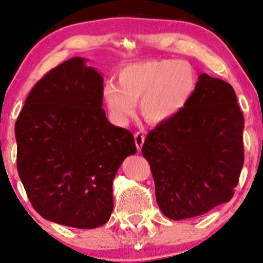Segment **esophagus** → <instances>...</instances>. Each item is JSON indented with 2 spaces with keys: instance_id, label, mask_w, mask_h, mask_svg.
<instances>
[{
  "instance_id": "esophagus-1",
  "label": "esophagus",
  "mask_w": 263,
  "mask_h": 263,
  "mask_svg": "<svg viewBox=\"0 0 263 263\" xmlns=\"http://www.w3.org/2000/svg\"><path fill=\"white\" fill-rule=\"evenodd\" d=\"M144 135L142 134V132H136L135 134V143H136V148H137V151H141L142 149V145L143 143H144Z\"/></svg>"
}]
</instances>
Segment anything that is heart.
Here are the masks:
<instances>
[{"label": "heart", "mask_w": 263, "mask_h": 263, "mask_svg": "<svg viewBox=\"0 0 263 263\" xmlns=\"http://www.w3.org/2000/svg\"><path fill=\"white\" fill-rule=\"evenodd\" d=\"M118 82H105L102 92L115 124L128 120L139 99L143 116L160 124L172 120L187 107L197 87V75L188 62L148 59L124 66Z\"/></svg>", "instance_id": "heart-1"}]
</instances>
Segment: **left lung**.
I'll use <instances>...</instances> for the list:
<instances>
[{"label": "left lung", "mask_w": 263, "mask_h": 263, "mask_svg": "<svg viewBox=\"0 0 263 263\" xmlns=\"http://www.w3.org/2000/svg\"><path fill=\"white\" fill-rule=\"evenodd\" d=\"M242 129L233 87L199 75L187 107L152 129L142 148L166 217H197L231 200L244 164Z\"/></svg>", "instance_id": "8db88e82"}]
</instances>
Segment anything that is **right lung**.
<instances>
[{"label": "right lung", "mask_w": 263, "mask_h": 263, "mask_svg": "<svg viewBox=\"0 0 263 263\" xmlns=\"http://www.w3.org/2000/svg\"><path fill=\"white\" fill-rule=\"evenodd\" d=\"M86 61L63 62L30 91L15 122L16 167L43 218L92 229L110 218L112 181L137 149L128 129L108 121L103 76Z\"/></svg>", "instance_id": "add662e5"}]
</instances>
